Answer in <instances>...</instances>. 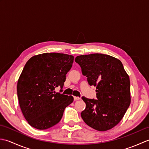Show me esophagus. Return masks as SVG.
Listing matches in <instances>:
<instances>
[{"label":"esophagus","mask_w":149,"mask_h":149,"mask_svg":"<svg viewBox=\"0 0 149 149\" xmlns=\"http://www.w3.org/2000/svg\"><path fill=\"white\" fill-rule=\"evenodd\" d=\"M74 100H78L81 99V98L79 97H75V96H74Z\"/></svg>","instance_id":"esophagus-1"}]
</instances>
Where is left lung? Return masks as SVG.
Listing matches in <instances>:
<instances>
[{
  "label": "left lung",
  "instance_id": "left-lung-1",
  "mask_svg": "<svg viewBox=\"0 0 149 149\" xmlns=\"http://www.w3.org/2000/svg\"><path fill=\"white\" fill-rule=\"evenodd\" d=\"M80 65L90 86H96L98 100L83 97L86 108L81 117L86 124L99 131H106L121 121L131 104L130 79L122 62L102 54L78 56Z\"/></svg>",
  "mask_w": 149,
  "mask_h": 149
}]
</instances>
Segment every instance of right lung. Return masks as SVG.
<instances>
[{
  "mask_svg": "<svg viewBox=\"0 0 149 149\" xmlns=\"http://www.w3.org/2000/svg\"><path fill=\"white\" fill-rule=\"evenodd\" d=\"M74 59L65 54L43 53L26 63L18 80L17 95L24 118L34 128L43 130L55 125L72 103V95L54 90L64 86Z\"/></svg>",
  "mask_w": 149,
  "mask_h": 149,
  "instance_id": "1",
  "label": "right lung"
}]
</instances>
